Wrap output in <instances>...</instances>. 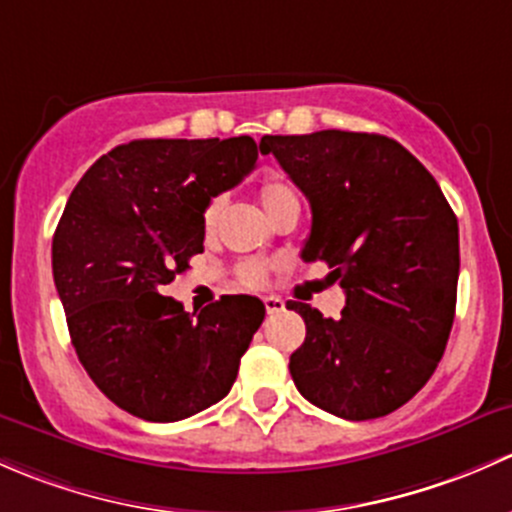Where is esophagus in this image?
Masks as SVG:
<instances>
[{"mask_svg": "<svg viewBox=\"0 0 512 512\" xmlns=\"http://www.w3.org/2000/svg\"><path fill=\"white\" fill-rule=\"evenodd\" d=\"M263 305H266L268 315H276V313H281L283 308H286V303H283L278 295H266V298H263Z\"/></svg>", "mask_w": 512, "mask_h": 512, "instance_id": "obj_1", "label": "esophagus"}]
</instances>
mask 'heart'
Here are the masks:
<instances>
[{"label":"heart","mask_w":512,"mask_h":512,"mask_svg":"<svg viewBox=\"0 0 512 512\" xmlns=\"http://www.w3.org/2000/svg\"><path fill=\"white\" fill-rule=\"evenodd\" d=\"M293 199L298 197H295L293 189L288 187L286 182H281V179H266V182H261V187H258V202H261L263 212L268 214V219H271L283 204L293 202ZM224 207H226V199L221 197V194H217V197H212L207 204H204L202 229L207 236H212L214 231H217L221 214H224ZM263 278H266V271H263L258 263H244V266H241L239 281L244 283V286H251V288L261 286Z\"/></svg>","instance_id":"obj_1"}]
</instances>
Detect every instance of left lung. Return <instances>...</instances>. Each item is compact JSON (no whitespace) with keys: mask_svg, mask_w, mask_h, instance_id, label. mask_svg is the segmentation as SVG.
<instances>
[{"mask_svg":"<svg viewBox=\"0 0 512 512\" xmlns=\"http://www.w3.org/2000/svg\"><path fill=\"white\" fill-rule=\"evenodd\" d=\"M313 224L303 261L345 291L340 318L288 300L305 320L291 377L315 407L350 421L392 414L429 382L456 313L458 221L424 165L397 140L320 130L263 135Z\"/></svg>","mask_w":512,"mask_h":512,"instance_id":"left-lung-1","label":"left lung"}]
</instances>
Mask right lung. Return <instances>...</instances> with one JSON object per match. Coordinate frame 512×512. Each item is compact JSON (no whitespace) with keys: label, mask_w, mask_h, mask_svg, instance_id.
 Segmentation results:
<instances>
[{"label":"right lung","mask_w":512,"mask_h":512,"mask_svg":"<svg viewBox=\"0 0 512 512\" xmlns=\"http://www.w3.org/2000/svg\"><path fill=\"white\" fill-rule=\"evenodd\" d=\"M254 138L133 140L68 197L51 246L68 333L88 377L145 421H179L229 394L266 308L221 295L199 315L165 293L204 251L202 209L254 170Z\"/></svg>","instance_id":"obj_1"}]
</instances>
